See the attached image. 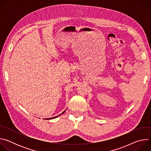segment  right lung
<instances>
[{"label": "right lung", "mask_w": 151, "mask_h": 151, "mask_svg": "<svg viewBox=\"0 0 151 151\" xmlns=\"http://www.w3.org/2000/svg\"><path fill=\"white\" fill-rule=\"evenodd\" d=\"M64 112H65V111H64L62 114H64ZM61 115V114H60ZM60 115H58V116H55V117H52V118H47V119H53V118H56L57 117H58V116H60Z\"/></svg>", "instance_id": "1"}]
</instances>
